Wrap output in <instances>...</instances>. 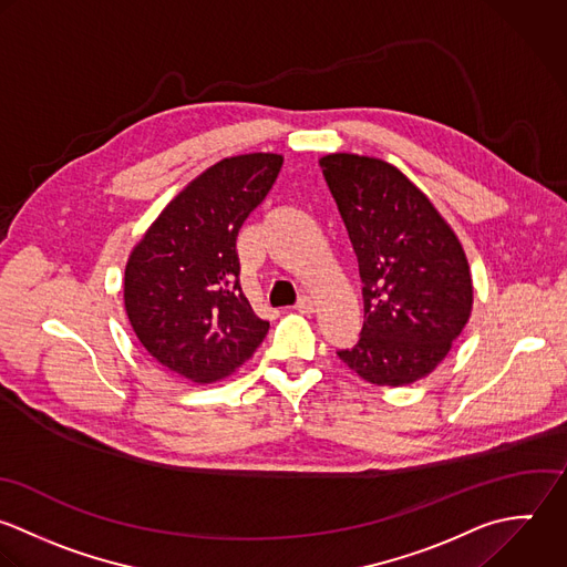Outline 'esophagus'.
Returning a JSON list of instances; mask_svg holds the SVG:
<instances>
[{
	"instance_id": "34e87169",
	"label": "esophagus",
	"mask_w": 567,
	"mask_h": 567,
	"mask_svg": "<svg viewBox=\"0 0 567 567\" xmlns=\"http://www.w3.org/2000/svg\"><path fill=\"white\" fill-rule=\"evenodd\" d=\"M296 309L300 311V313H313L316 311V302L309 298V296H302L298 302H296Z\"/></svg>"
}]
</instances>
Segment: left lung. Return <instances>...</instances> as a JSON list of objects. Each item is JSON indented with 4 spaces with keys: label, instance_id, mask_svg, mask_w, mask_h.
<instances>
[{
    "label": "left lung",
    "instance_id": "8db88e82",
    "mask_svg": "<svg viewBox=\"0 0 567 567\" xmlns=\"http://www.w3.org/2000/svg\"><path fill=\"white\" fill-rule=\"evenodd\" d=\"M324 181L358 256L364 324L338 351L362 380L413 384L449 355L473 311L464 247L429 196L382 158L327 154Z\"/></svg>",
    "mask_w": 567,
    "mask_h": 567
}]
</instances>
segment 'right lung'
<instances>
[{
  "mask_svg": "<svg viewBox=\"0 0 567 567\" xmlns=\"http://www.w3.org/2000/svg\"><path fill=\"white\" fill-rule=\"evenodd\" d=\"M280 167L282 156L265 152L218 161L169 200L127 258L123 300L138 342L192 382L229 375L269 331L240 289L236 238Z\"/></svg>",
  "mask_w": 567,
  "mask_h": 567,
  "instance_id": "add662e5",
  "label": "right lung"
}]
</instances>
